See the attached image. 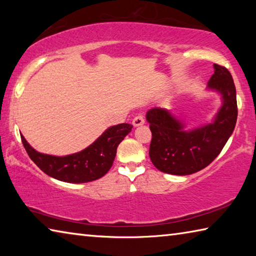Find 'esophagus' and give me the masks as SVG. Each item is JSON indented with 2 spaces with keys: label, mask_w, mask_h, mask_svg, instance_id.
Returning <instances> with one entry per match:
<instances>
[{
  "label": "esophagus",
  "mask_w": 256,
  "mask_h": 256,
  "mask_svg": "<svg viewBox=\"0 0 256 256\" xmlns=\"http://www.w3.org/2000/svg\"><path fill=\"white\" fill-rule=\"evenodd\" d=\"M133 125L134 126H140V125L144 124V116L142 114H138L136 118H133Z\"/></svg>",
  "instance_id": "obj_1"
}]
</instances>
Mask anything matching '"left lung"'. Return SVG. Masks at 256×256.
<instances>
[{
  "label": "left lung",
  "mask_w": 256,
  "mask_h": 256,
  "mask_svg": "<svg viewBox=\"0 0 256 256\" xmlns=\"http://www.w3.org/2000/svg\"><path fill=\"white\" fill-rule=\"evenodd\" d=\"M209 88L222 96L214 123L186 132L170 112L154 107L146 112L152 138L149 156L154 167L172 175H190L203 170L222 152L237 120L236 88L227 68L214 64Z\"/></svg>",
  "instance_id": "left-lung-1"
}]
</instances>
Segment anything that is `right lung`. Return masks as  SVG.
Instances as JSON below:
<instances>
[{
    "label": "right lung",
    "instance_id": "add662e5",
    "mask_svg": "<svg viewBox=\"0 0 256 256\" xmlns=\"http://www.w3.org/2000/svg\"><path fill=\"white\" fill-rule=\"evenodd\" d=\"M132 128L128 123L112 126L88 148L64 157L38 152L29 146L24 136H21V141L30 159L45 174L68 183H86L100 178L110 170L118 144Z\"/></svg>",
    "mask_w": 256,
    "mask_h": 256
}]
</instances>
